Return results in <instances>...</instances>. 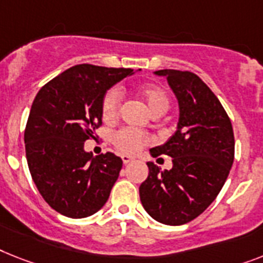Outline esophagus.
I'll return each mask as SVG.
<instances>
[{"instance_id":"34e87169","label":"esophagus","mask_w":263,"mask_h":263,"mask_svg":"<svg viewBox=\"0 0 263 263\" xmlns=\"http://www.w3.org/2000/svg\"><path fill=\"white\" fill-rule=\"evenodd\" d=\"M122 161L125 165H127V164H130V162H133L134 161V158L133 157H130V156H126V155H123L122 156Z\"/></svg>"}]
</instances>
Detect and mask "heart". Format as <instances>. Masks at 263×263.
<instances>
[{"label":"heart","mask_w":263,"mask_h":263,"mask_svg":"<svg viewBox=\"0 0 263 263\" xmlns=\"http://www.w3.org/2000/svg\"><path fill=\"white\" fill-rule=\"evenodd\" d=\"M138 97L145 102L146 107L153 116H161L168 110L169 97L166 91L156 84H144L137 90ZM121 106V92L118 88H110L102 101V117L105 121L116 119ZM112 142L116 147L122 153L134 155L142 149V146L149 142V137L142 132H138L132 127L118 130L112 136Z\"/></svg>","instance_id":"heart-1"}]
</instances>
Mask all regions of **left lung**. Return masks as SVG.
<instances>
[{
	"label": "left lung",
	"mask_w": 263,
	"mask_h": 263,
	"mask_svg": "<svg viewBox=\"0 0 263 263\" xmlns=\"http://www.w3.org/2000/svg\"><path fill=\"white\" fill-rule=\"evenodd\" d=\"M179 102L177 130L153 157H172V169L146 162L147 179L140 199L152 218L168 226L194 220L216 199L234 162L233 125L216 95L190 71L160 69Z\"/></svg>",
	"instance_id": "left-lung-1"
}]
</instances>
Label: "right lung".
<instances>
[{
  "label": "right lung",
  "instance_id": "obj_1",
  "mask_svg": "<svg viewBox=\"0 0 263 263\" xmlns=\"http://www.w3.org/2000/svg\"><path fill=\"white\" fill-rule=\"evenodd\" d=\"M132 68L79 64L43 86L24 133L34 184L47 203L68 218H87L107 201L122 168L114 153L92 156L84 141L102 125V101Z\"/></svg>",
  "mask_w": 263,
  "mask_h": 263
}]
</instances>
